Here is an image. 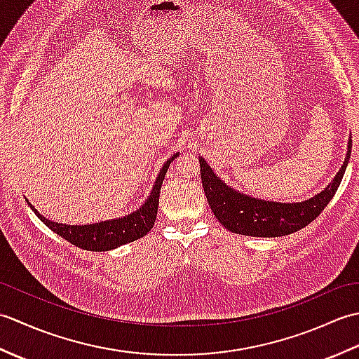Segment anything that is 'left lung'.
Here are the masks:
<instances>
[{
  "mask_svg": "<svg viewBox=\"0 0 359 359\" xmlns=\"http://www.w3.org/2000/svg\"><path fill=\"white\" fill-rule=\"evenodd\" d=\"M352 152V134L348 137L347 154L339 171L323 191L302 202H274L257 199L234 189L217 177L207 160L199 157L201 177L205 196L211 211L228 231L253 238H279L299 231L315 220L332 197L342 180Z\"/></svg>",
  "mask_w": 359,
  "mask_h": 359,
  "instance_id": "8db88e82",
  "label": "left lung"
}]
</instances>
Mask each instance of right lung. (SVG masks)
I'll return each instance as SVG.
<instances>
[{
	"mask_svg": "<svg viewBox=\"0 0 359 359\" xmlns=\"http://www.w3.org/2000/svg\"><path fill=\"white\" fill-rule=\"evenodd\" d=\"M177 156L179 152H175V154L168 158L163 166L160 168L151 193L147 197V201L142 203V207L117 219L102 220V222L88 225H66L53 222L50 219H46L43 215L38 212V210H35V207H32V203L29 201L27 205L46 226L50 228V230L53 233H57L58 236H62L65 241L71 242L72 245L88 251H109L120 245H125V243L140 239L151 231L152 225L156 222L160 188H162L165 174L168 171V168H170V163Z\"/></svg>",
	"mask_w": 359,
	"mask_h": 359,
	"instance_id": "1",
	"label": "right lung"
}]
</instances>
